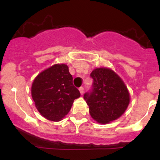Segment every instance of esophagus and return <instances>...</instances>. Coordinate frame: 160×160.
Returning <instances> with one entry per match:
<instances>
[{"mask_svg": "<svg viewBox=\"0 0 160 160\" xmlns=\"http://www.w3.org/2000/svg\"><path fill=\"white\" fill-rule=\"evenodd\" d=\"M79 91H80V94L82 95V94H83V92H84V88L83 87H80V88H79Z\"/></svg>", "mask_w": 160, "mask_h": 160, "instance_id": "34e87169", "label": "esophagus"}]
</instances>
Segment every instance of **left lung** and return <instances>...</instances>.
<instances>
[{"instance_id":"obj_1","label":"left lung","mask_w":160,"mask_h":160,"mask_svg":"<svg viewBox=\"0 0 160 160\" xmlns=\"http://www.w3.org/2000/svg\"><path fill=\"white\" fill-rule=\"evenodd\" d=\"M92 89L83 95L93 120L108 124L124 113L130 102L126 84L118 74L108 68H98L90 74Z\"/></svg>"}]
</instances>
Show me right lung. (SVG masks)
Instances as JSON below:
<instances>
[{
  "label": "right lung",
  "instance_id": "right-lung-1",
  "mask_svg": "<svg viewBox=\"0 0 160 160\" xmlns=\"http://www.w3.org/2000/svg\"><path fill=\"white\" fill-rule=\"evenodd\" d=\"M32 96L40 114L57 122L68 113L80 93L73 85L68 66L56 64L36 77L32 85Z\"/></svg>",
  "mask_w": 160,
  "mask_h": 160
}]
</instances>
